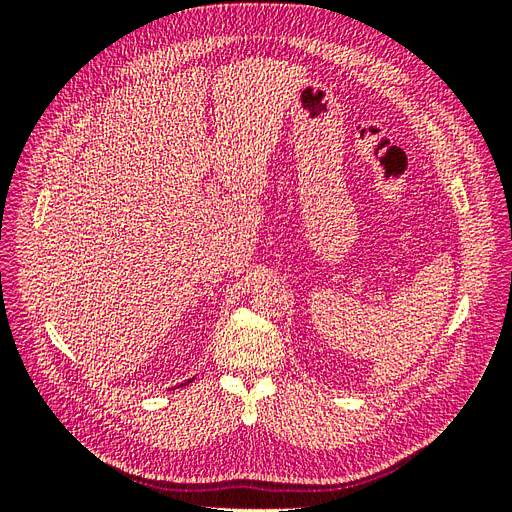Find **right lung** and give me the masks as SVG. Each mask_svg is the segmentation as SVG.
<instances>
[{
    "mask_svg": "<svg viewBox=\"0 0 512 512\" xmlns=\"http://www.w3.org/2000/svg\"><path fill=\"white\" fill-rule=\"evenodd\" d=\"M192 380H194V378H190V380H188V382H181V384H179V386H185V384H190V382H192Z\"/></svg>",
    "mask_w": 512,
    "mask_h": 512,
    "instance_id": "right-lung-1",
    "label": "right lung"
}]
</instances>
